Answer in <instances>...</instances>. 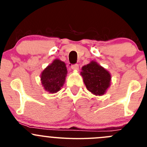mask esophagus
I'll use <instances>...</instances> for the list:
<instances>
[{"label":"esophagus","mask_w":147,"mask_h":147,"mask_svg":"<svg viewBox=\"0 0 147 147\" xmlns=\"http://www.w3.org/2000/svg\"><path fill=\"white\" fill-rule=\"evenodd\" d=\"M71 68H72V69H73V70H78V69H79V65L78 64L72 65H71Z\"/></svg>","instance_id":"esophagus-1"}]
</instances>
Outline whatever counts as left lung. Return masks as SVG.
I'll use <instances>...</instances> for the list:
<instances>
[{"label":"left lung","instance_id":"left-lung-1","mask_svg":"<svg viewBox=\"0 0 147 147\" xmlns=\"http://www.w3.org/2000/svg\"><path fill=\"white\" fill-rule=\"evenodd\" d=\"M81 75L87 90L96 95L104 94L109 87L110 74L96 62L83 66Z\"/></svg>","mask_w":147,"mask_h":147}]
</instances>
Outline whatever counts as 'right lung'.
I'll return each mask as SVG.
<instances>
[{"instance_id":"obj_1","label":"right lung","mask_w":147,"mask_h":147,"mask_svg":"<svg viewBox=\"0 0 147 147\" xmlns=\"http://www.w3.org/2000/svg\"><path fill=\"white\" fill-rule=\"evenodd\" d=\"M67 71L64 62L55 60L41 74V82L46 91L55 93L63 87Z\"/></svg>"}]
</instances>
